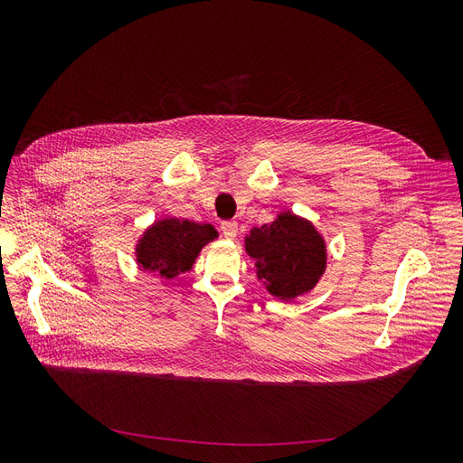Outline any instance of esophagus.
Returning <instances> with one entry per match:
<instances>
[{
    "label": "esophagus",
    "instance_id": "obj_1",
    "mask_svg": "<svg viewBox=\"0 0 463 463\" xmlns=\"http://www.w3.org/2000/svg\"><path fill=\"white\" fill-rule=\"evenodd\" d=\"M220 232L226 240H235L237 235V223L235 222H222L220 223Z\"/></svg>",
    "mask_w": 463,
    "mask_h": 463
}]
</instances>
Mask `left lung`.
<instances>
[{
	"label": "left lung",
	"instance_id": "1",
	"mask_svg": "<svg viewBox=\"0 0 463 463\" xmlns=\"http://www.w3.org/2000/svg\"><path fill=\"white\" fill-rule=\"evenodd\" d=\"M245 250L255 260L266 291L279 301H293L315 289L328 260L325 235L291 210H279L272 223L250 230Z\"/></svg>",
	"mask_w": 463,
	"mask_h": 463
}]
</instances>
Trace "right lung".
Instances as JSON below:
<instances>
[{"mask_svg": "<svg viewBox=\"0 0 463 463\" xmlns=\"http://www.w3.org/2000/svg\"><path fill=\"white\" fill-rule=\"evenodd\" d=\"M218 232L210 223L165 216L154 220L135 243L138 270L152 272L162 279H174L191 272L203 247L214 241Z\"/></svg>", "mask_w": 463, "mask_h": 463, "instance_id": "obj_1", "label": "right lung"}]
</instances>
